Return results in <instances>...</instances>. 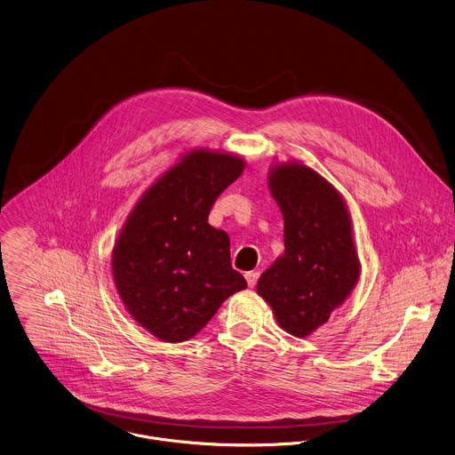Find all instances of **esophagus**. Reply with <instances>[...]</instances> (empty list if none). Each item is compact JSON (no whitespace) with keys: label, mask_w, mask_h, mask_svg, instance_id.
Returning <instances> with one entry per match:
<instances>
[{"label":"esophagus","mask_w":455,"mask_h":455,"mask_svg":"<svg viewBox=\"0 0 455 455\" xmlns=\"http://www.w3.org/2000/svg\"><path fill=\"white\" fill-rule=\"evenodd\" d=\"M259 277H260V273H257V271H251V273H246V281H248V286H255L257 284V281H259Z\"/></svg>","instance_id":"34e87169"}]
</instances>
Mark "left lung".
Instances as JSON below:
<instances>
[{
  "instance_id": "left-lung-1",
  "label": "left lung",
  "mask_w": 455,
  "mask_h": 455,
  "mask_svg": "<svg viewBox=\"0 0 455 455\" xmlns=\"http://www.w3.org/2000/svg\"><path fill=\"white\" fill-rule=\"evenodd\" d=\"M269 188L284 220V253L260 275L257 290L286 332L306 338L359 279L352 220L332 184L300 164L275 167Z\"/></svg>"
}]
</instances>
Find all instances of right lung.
Returning a JSON list of instances; mask_svg holds the SVG:
<instances>
[{
  "instance_id": "obj_1",
  "label": "right lung",
  "mask_w": 455,
  "mask_h": 455,
  "mask_svg": "<svg viewBox=\"0 0 455 455\" xmlns=\"http://www.w3.org/2000/svg\"><path fill=\"white\" fill-rule=\"evenodd\" d=\"M244 169L237 156L191 151L155 182L114 246L112 273L128 313L167 343L193 338L235 291L230 239L207 223L216 198Z\"/></svg>"
}]
</instances>
